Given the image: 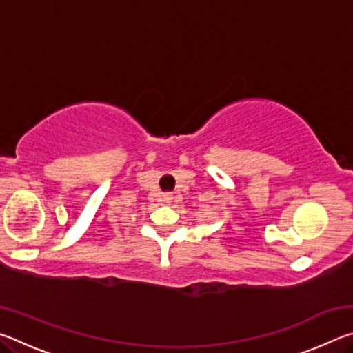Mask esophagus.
<instances>
[{
    "mask_svg": "<svg viewBox=\"0 0 353 353\" xmlns=\"http://www.w3.org/2000/svg\"><path fill=\"white\" fill-rule=\"evenodd\" d=\"M165 201H166V202H170V201H171V196H166Z\"/></svg>",
    "mask_w": 353,
    "mask_h": 353,
    "instance_id": "34e87169",
    "label": "esophagus"
}]
</instances>
